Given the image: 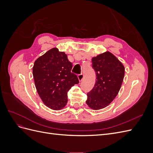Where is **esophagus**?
Masks as SVG:
<instances>
[{"label":"esophagus","instance_id":"1","mask_svg":"<svg viewBox=\"0 0 153 153\" xmlns=\"http://www.w3.org/2000/svg\"><path fill=\"white\" fill-rule=\"evenodd\" d=\"M83 78H84V75H83L82 73L78 75V80H79V81H82V79H83Z\"/></svg>","mask_w":153,"mask_h":153}]
</instances>
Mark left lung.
Wrapping results in <instances>:
<instances>
[{
	"label": "left lung",
	"instance_id": "obj_1",
	"mask_svg": "<svg viewBox=\"0 0 153 153\" xmlns=\"http://www.w3.org/2000/svg\"><path fill=\"white\" fill-rule=\"evenodd\" d=\"M96 80L94 86L87 93L86 103L93 110L107 106L117 95L124 76V67L109 52L92 59Z\"/></svg>",
	"mask_w": 153,
	"mask_h": 153
}]
</instances>
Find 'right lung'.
Returning a JSON list of instances; mask_svg holds the SVG:
<instances>
[{"instance_id": "right-lung-1", "label": "right lung", "mask_w": 153, "mask_h": 153, "mask_svg": "<svg viewBox=\"0 0 153 153\" xmlns=\"http://www.w3.org/2000/svg\"><path fill=\"white\" fill-rule=\"evenodd\" d=\"M72 67L67 55L57 48L48 50L34 62L32 73L36 90L50 108H63L68 102V91L79 83L77 76L71 72Z\"/></svg>"}]
</instances>
